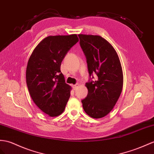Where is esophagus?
<instances>
[{"label": "esophagus", "mask_w": 154, "mask_h": 154, "mask_svg": "<svg viewBox=\"0 0 154 154\" xmlns=\"http://www.w3.org/2000/svg\"><path fill=\"white\" fill-rule=\"evenodd\" d=\"M78 87V84H76V85H72V88L74 90H75Z\"/></svg>", "instance_id": "34e87169"}]
</instances>
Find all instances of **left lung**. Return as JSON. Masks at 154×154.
<instances>
[{"instance_id":"1","label":"left lung","mask_w":154,"mask_h":154,"mask_svg":"<svg viewBox=\"0 0 154 154\" xmlns=\"http://www.w3.org/2000/svg\"><path fill=\"white\" fill-rule=\"evenodd\" d=\"M86 58L90 79L86 83L88 95L82 100L84 111L90 117L100 118L111 111L123 87V72L113 47L100 36L79 34ZM98 77L93 81V74Z\"/></svg>"}]
</instances>
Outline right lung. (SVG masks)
I'll return each instance as SVG.
<instances>
[{
  "label": "right lung",
  "mask_w": 154,
  "mask_h": 154,
  "mask_svg": "<svg viewBox=\"0 0 154 154\" xmlns=\"http://www.w3.org/2000/svg\"><path fill=\"white\" fill-rule=\"evenodd\" d=\"M79 42L76 34L51 36L44 38L29 58L26 81L34 103L50 116L64 112L70 97L71 86L65 82L61 63Z\"/></svg>",
  "instance_id": "obj_1"
}]
</instances>
